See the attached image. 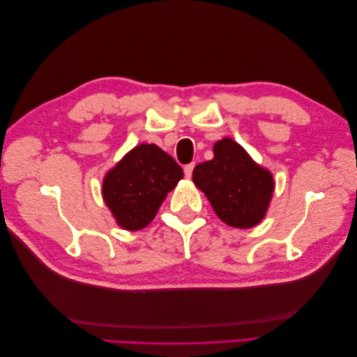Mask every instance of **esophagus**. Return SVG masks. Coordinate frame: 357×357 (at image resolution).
I'll list each match as a JSON object with an SVG mask.
<instances>
[{
	"label": "esophagus",
	"instance_id": "1",
	"mask_svg": "<svg viewBox=\"0 0 357 357\" xmlns=\"http://www.w3.org/2000/svg\"><path fill=\"white\" fill-rule=\"evenodd\" d=\"M193 169H195V164H193V162H192V164H187V165L184 167V174H185V178H188V179L192 178Z\"/></svg>",
	"mask_w": 357,
	"mask_h": 357
}]
</instances>
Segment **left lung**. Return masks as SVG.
<instances>
[{
    "instance_id": "obj_1",
    "label": "left lung",
    "mask_w": 357,
    "mask_h": 357,
    "mask_svg": "<svg viewBox=\"0 0 357 357\" xmlns=\"http://www.w3.org/2000/svg\"><path fill=\"white\" fill-rule=\"evenodd\" d=\"M213 159L193 170V183L204 192L222 222L236 229H252L267 213L275 181L230 138L213 146Z\"/></svg>"
}]
</instances>
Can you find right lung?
<instances>
[{
  "label": "right lung",
  "mask_w": 357,
  "mask_h": 357,
  "mask_svg": "<svg viewBox=\"0 0 357 357\" xmlns=\"http://www.w3.org/2000/svg\"><path fill=\"white\" fill-rule=\"evenodd\" d=\"M183 178L169 153L155 144H139L105 174L102 198L116 224L136 231L153 221L167 193Z\"/></svg>",
  "instance_id": "1"
}]
</instances>
